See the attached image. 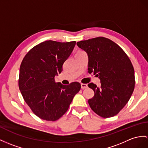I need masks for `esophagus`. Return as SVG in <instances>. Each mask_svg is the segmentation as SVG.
I'll return each instance as SVG.
<instances>
[{
  "label": "esophagus",
  "instance_id": "1",
  "mask_svg": "<svg viewBox=\"0 0 148 148\" xmlns=\"http://www.w3.org/2000/svg\"><path fill=\"white\" fill-rule=\"evenodd\" d=\"M88 87V85L87 84H81V88L82 89H85L86 88Z\"/></svg>",
  "mask_w": 148,
  "mask_h": 148
}]
</instances>
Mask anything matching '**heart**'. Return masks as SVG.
Segmentation results:
<instances>
[{
    "mask_svg": "<svg viewBox=\"0 0 148 148\" xmlns=\"http://www.w3.org/2000/svg\"><path fill=\"white\" fill-rule=\"evenodd\" d=\"M84 51H82V50H80V51H78L77 54H80V53H84Z\"/></svg>",
    "mask_w": 148,
    "mask_h": 148,
    "instance_id": "obj_1",
    "label": "heart"
}]
</instances>
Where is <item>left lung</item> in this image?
<instances>
[{"mask_svg": "<svg viewBox=\"0 0 148 148\" xmlns=\"http://www.w3.org/2000/svg\"><path fill=\"white\" fill-rule=\"evenodd\" d=\"M77 45L88 54L89 73L96 75L101 83L100 88L93 83L88 84L95 93L88 101L90 107L102 117L115 116L128 102L134 89V70L130 59L116 42L104 37Z\"/></svg>", "mask_w": 148, "mask_h": 148, "instance_id": "left-lung-1", "label": "left lung"}]
</instances>
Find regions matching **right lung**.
Returning <instances> with one entry per match:
<instances>
[{
  "instance_id": "right-lung-1",
  "label": "right lung",
  "mask_w": 148,
  "mask_h": 148,
  "mask_svg": "<svg viewBox=\"0 0 148 148\" xmlns=\"http://www.w3.org/2000/svg\"><path fill=\"white\" fill-rule=\"evenodd\" d=\"M76 41H46L31 49L20 66L19 88L24 101L36 116L55 121L66 113L74 96L80 91L79 82L68 85L55 82L63 70Z\"/></svg>"
}]
</instances>
